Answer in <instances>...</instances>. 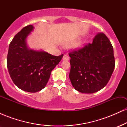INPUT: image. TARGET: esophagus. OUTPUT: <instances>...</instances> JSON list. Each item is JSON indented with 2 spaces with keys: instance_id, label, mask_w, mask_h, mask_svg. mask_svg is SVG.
Returning a JSON list of instances; mask_svg holds the SVG:
<instances>
[{
  "instance_id": "esophagus-1",
  "label": "esophagus",
  "mask_w": 127,
  "mask_h": 127,
  "mask_svg": "<svg viewBox=\"0 0 127 127\" xmlns=\"http://www.w3.org/2000/svg\"><path fill=\"white\" fill-rule=\"evenodd\" d=\"M63 60L64 61L69 60V57H68L67 55H64L63 56Z\"/></svg>"
}]
</instances>
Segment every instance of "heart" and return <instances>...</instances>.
Masks as SVG:
<instances>
[{
    "instance_id": "heart-1",
    "label": "heart",
    "mask_w": 127,
    "mask_h": 127,
    "mask_svg": "<svg viewBox=\"0 0 127 127\" xmlns=\"http://www.w3.org/2000/svg\"><path fill=\"white\" fill-rule=\"evenodd\" d=\"M68 46H69V45H68Z\"/></svg>"
}]
</instances>
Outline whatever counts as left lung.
I'll return each instance as SVG.
<instances>
[{"label": "left lung", "instance_id": "left-lung-1", "mask_svg": "<svg viewBox=\"0 0 127 127\" xmlns=\"http://www.w3.org/2000/svg\"><path fill=\"white\" fill-rule=\"evenodd\" d=\"M69 74L73 87L79 92L91 94L107 85L115 68L113 46L104 33H98L93 43L69 53Z\"/></svg>", "mask_w": 127, "mask_h": 127}]
</instances>
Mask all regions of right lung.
I'll return each instance as SVG.
<instances>
[{
    "label": "right lung",
    "instance_id": "right-lung-1",
    "mask_svg": "<svg viewBox=\"0 0 127 127\" xmlns=\"http://www.w3.org/2000/svg\"><path fill=\"white\" fill-rule=\"evenodd\" d=\"M33 30V26L29 25L16 34L10 43L7 57V67L13 82L30 93L45 88L52 70L63 57L29 48L26 39Z\"/></svg>",
    "mask_w": 127,
    "mask_h": 127
}]
</instances>
